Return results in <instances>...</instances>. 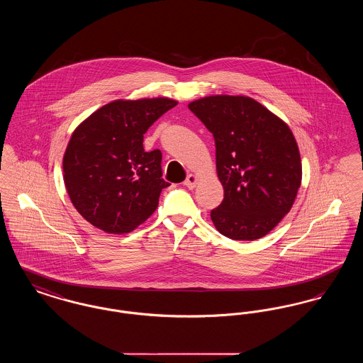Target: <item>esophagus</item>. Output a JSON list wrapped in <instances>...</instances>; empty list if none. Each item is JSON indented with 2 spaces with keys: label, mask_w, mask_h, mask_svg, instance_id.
Instances as JSON below:
<instances>
[{
  "label": "esophagus",
  "mask_w": 363,
  "mask_h": 363,
  "mask_svg": "<svg viewBox=\"0 0 363 363\" xmlns=\"http://www.w3.org/2000/svg\"><path fill=\"white\" fill-rule=\"evenodd\" d=\"M185 186L186 188H189V189H194L196 188V184H197V177L196 175H193V174H189L188 177H186V179H185Z\"/></svg>",
  "instance_id": "34e87169"
}]
</instances>
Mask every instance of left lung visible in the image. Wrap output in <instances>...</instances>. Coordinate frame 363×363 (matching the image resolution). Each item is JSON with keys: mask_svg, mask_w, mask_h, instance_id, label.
<instances>
[{"mask_svg": "<svg viewBox=\"0 0 363 363\" xmlns=\"http://www.w3.org/2000/svg\"><path fill=\"white\" fill-rule=\"evenodd\" d=\"M213 135L225 189L211 211L216 230L235 241L267 235L289 213L302 179L301 155L287 123L247 96L215 95L189 104Z\"/></svg>", "mask_w": 363, "mask_h": 363, "instance_id": "obj_1", "label": "left lung"}]
</instances>
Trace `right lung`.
<instances>
[{"label":"right lung","mask_w":363,"mask_h":363,"mask_svg":"<svg viewBox=\"0 0 363 363\" xmlns=\"http://www.w3.org/2000/svg\"><path fill=\"white\" fill-rule=\"evenodd\" d=\"M174 106L169 98L116 101L76 128L64 155V181L86 222L123 234L155 212L160 191L170 184L162 178V152H145L143 138Z\"/></svg>","instance_id":"add662e5"}]
</instances>
